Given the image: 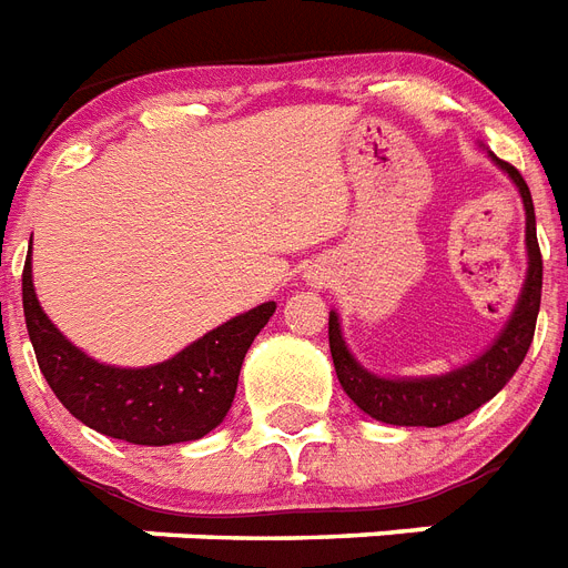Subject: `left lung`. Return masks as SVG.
Returning <instances> with one entry per match:
<instances>
[{"label":"left lung","instance_id":"1","mask_svg":"<svg viewBox=\"0 0 568 568\" xmlns=\"http://www.w3.org/2000/svg\"><path fill=\"white\" fill-rule=\"evenodd\" d=\"M487 155L498 170L505 172L507 179L514 181L521 196V207H525L528 270H525V281H521L514 313L505 322V328L498 331V337L464 366L443 372V375L389 378V375L369 372L352 355V348L346 346V337H343V328H339L337 311H331L328 343L339 387L346 389V396L372 419L387 422V425H407V428H419V425L422 428H439V425H448V422L464 419L471 410H478L480 405H487L489 398L514 378V372L519 369V363L528 355L534 328H537L539 296H542V257H539L537 246L534 199H530V190L519 175V170H514L510 163L498 161L493 152H487Z\"/></svg>","mask_w":568,"mask_h":568}]
</instances>
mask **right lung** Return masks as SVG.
<instances>
[{
  "instance_id": "add662e5",
  "label": "right lung",
  "mask_w": 568,
  "mask_h": 568,
  "mask_svg": "<svg viewBox=\"0 0 568 568\" xmlns=\"http://www.w3.org/2000/svg\"><path fill=\"white\" fill-rule=\"evenodd\" d=\"M22 311L40 372L75 419L134 446H172L202 439L229 416L243 357L275 302L237 313L152 366L99 363L63 337L38 302L31 252L22 270Z\"/></svg>"
}]
</instances>
